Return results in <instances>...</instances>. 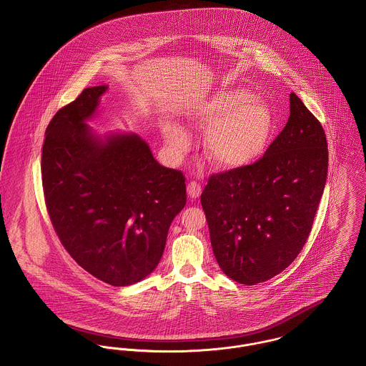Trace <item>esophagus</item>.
Instances as JSON below:
<instances>
[{
	"mask_svg": "<svg viewBox=\"0 0 366 366\" xmlns=\"http://www.w3.org/2000/svg\"><path fill=\"white\" fill-rule=\"evenodd\" d=\"M188 194L192 199H197L202 194V185L197 181H191L188 184Z\"/></svg>",
	"mask_w": 366,
	"mask_h": 366,
	"instance_id": "1",
	"label": "esophagus"
}]
</instances>
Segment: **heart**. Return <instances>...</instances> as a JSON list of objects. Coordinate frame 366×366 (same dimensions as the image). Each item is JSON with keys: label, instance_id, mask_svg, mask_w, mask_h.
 <instances>
[{"label": "heart", "instance_id": "1", "mask_svg": "<svg viewBox=\"0 0 366 366\" xmlns=\"http://www.w3.org/2000/svg\"><path fill=\"white\" fill-rule=\"evenodd\" d=\"M192 119L199 129L210 134V156L222 169L256 163L268 151L275 132L271 109L243 88L217 92L196 107ZM164 132L175 148L185 149L188 135L184 129L167 124Z\"/></svg>", "mask_w": 366, "mask_h": 366}]
</instances>
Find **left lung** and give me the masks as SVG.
Returning <instances> with one entry per match:
<instances>
[{
    "label": "left lung",
    "mask_w": 366,
    "mask_h": 366,
    "mask_svg": "<svg viewBox=\"0 0 366 366\" xmlns=\"http://www.w3.org/2000/svg\"><path fill=\"white\" fill-rule=\"evenodd\" d=\"M327 175L320 120L290 94V116L256 163L215 172L200 202L219 268L257 285L287 268L310 237Z\"/></svg>",
    "instance_id": "left-lung-1"
}]
</instances>
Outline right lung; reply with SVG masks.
<instances>
[{
  "mask_svg": "<svg viewBox=\"0 0 366 366\" xmlns=\"http://www.w3.org/2000/svg\"><path fill=\"white\" fill-rule=\"evenodd\" d=\"M107 86H91L49 122L41 153L44 199L66 252L92 277L129 286L163 256L187 203L185 175L163 167L135 134L107 142L86 122Z\"/></svg>",
  "mask_w": 366,
  "mask_h": 366,
  "instance_id": "right-lung-1",
  "label": "right lung"
}]
</instances>
